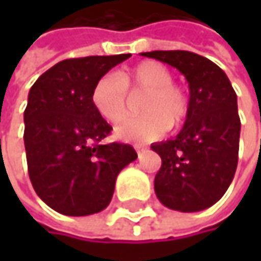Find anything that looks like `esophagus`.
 <instances>
[{"label": "esophagus", "instance_id": "1", "mask_svg": "<svg viewBox=\"0 0 261 261\" xmlns=\"http://www.w3.org/2000/svg\"><path fill=\"white\" fill-rule=\"evenodd\" d=\"M134 149L137 151L139 157H140V154H142V152H145V151H146V148H143L142 145H134Z\"/></svg>", "mask_w": 261, "mask_h": 261}]
</instances>
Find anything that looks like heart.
Returning <instances> with one entry per match:
<instances>
[{
	"instance_id": "1",
	"label": "heart",
	"mask_w": 261,
	"mask_h": 261,
	"mask_svg": "<svg viewBox=\"0 0 261 261\" xmlns=\"http://www.w3.org/2000/svg\"><path fill=\"white\" fill-rule=\"evenodd\" d=\"M127 89H145L137 116L124 119L116 136L125 142H151L168 128L181 125L189 112V99L180 86L172 83L171 71L159 62H143L128 71L106 74L92 89L93 109L109 122L121 121L127 113Z\"/></svg>"
}]
</instances>
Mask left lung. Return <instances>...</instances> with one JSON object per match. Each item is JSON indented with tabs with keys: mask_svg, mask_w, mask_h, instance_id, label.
Listing matches in <instances>:
<instances>
[{
	"mask_svg": "<svg viewBox=\"0 0 261 261\" xmlns=\"http://www.w3.org/2000/svg\"><path fill=\"white\" fill-rule=\"evenodd\" d=\"M140 56L177 68L189 83V112L180 133L151 145L162 157L154 190L159 201L182 213L216 204L234 178L240 118L227 74L190 51H151Z\"/></svg>",
	"mask_w": 261,
	"mask_h": 261,
	"instance_id": "8db88e82",
	"label": "left lung"
}]
</instances>
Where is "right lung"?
<instances>
[{
    "mask_svg": "<svg viewBox=\"0 0 261 261\" xmlns=\"http://www.w3.org/2000/svg\"><path fill=\"white\" fill-rule=\"evenodd\" d=\"M128 57L62 60L28 92L24 112L28 175L37 196L62 215L102 212L112 201L119 172L137 159L127 143L99 145L112 127L90 101L95 83Z\"/></svg>",
    "mask_w": 261,
    "mask_h": 261,
    "instance_id": "1",
    "label": "right lung"
}]
</instances>
